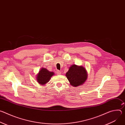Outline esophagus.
<instances>
[{
	"mask_svg": "<svg viewBox=\"0 0 125 125\" xmlns=\"http://www.w3.org/2000/svg\"><path fill=\"white\" fill-rule=\"evenodd\" d=\"M56 73H57V75H60V74H61V71H57Z\"/></svg>",
	"mask_w": 125,
	"mask_h": 125,
	"instance_id": "esophagus-1",
	"label": "esophagus"
}]
</instances>
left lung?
<instances>
[{"instance_id": "obj_1", "label": "left lung", "mask_w": 125, "mask_h": 125, "mask_svg": "<svg viewBox=\"0 0 125 125\" xmlns=\"http://www.w3.org/2000/svg\"><path fill=\"white\" fill-rule=\"evenodd\" d=\"M66 76L71 85L77 87L83 84L87 79V73L85 68L82 66L75 64L71 66Z\"/></svg>"}]
</instances>
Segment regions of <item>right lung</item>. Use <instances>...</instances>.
Instances as JSON below:
<instances>
[{
	"mask_svg": "<svg viewBox=\"0 0 125 125\" xmlns=\"http://www.w3.org/2000/svg\"><path fill=\"white\" fill-rule=\"evenodd\" d=\"M55 74L53 72H50L47 69L42 68L37 75L36 79L40 84L45 85Z\"/></svg>",
	"mask_w": 125,
	"mask_h": 125,
	"instance_id": "right-lung-1",
	"label": "right lung"
}]
</instances>
